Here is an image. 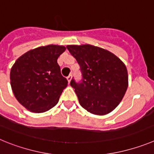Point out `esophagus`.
Listing matches in <instances>:
<instances>
[{"instance_id": "34e87169", "label": "esophagus", "mask_w": 154, "mask_h": 154, "mask_svg": "<svg viewBox=\"0 0 154 154\" xmlns=\"http://www.w3.org/2000/svg\"><path fill=\"white\" fill-rule=\"evenodd\" d=\"M67 80H68V82H69V83H70L71 80H72V75H69L68 76Z\"/></svg>"}]
</instances>
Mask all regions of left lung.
<instances>
[{
  "mask_svg": "<svg viewBox=\"0 0 154 154\" xmlns=\"http://www.w3.org/2000/svg\"><path fill=\"white\" fill-rule=\"evenodd\" d=\"M80 66L82 79L70 85L80 105L95 115H106L117 106L128 87L126 65L112 52L91 45H68Z\"/></svg>",
  "mask_w": 154,
  "mask_h": 154,
  "instance_id": "1",
  "label": "left lung"
}]
</instances>
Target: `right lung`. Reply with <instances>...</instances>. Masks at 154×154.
Returning <instances> with one entry per match:
<instances>
[{"label": "right lung", "mask_w": 154, "mask_h": 154, "mask_svg": "<svg viewBox=\"0 0 154 154\" xmlns=\"http://www.w3.org/2000/svg\"><path fill=\"white\" fill-rule=\"evenodd\" d=\"M65 46L49 45L30 50L11 69V85L17 101L33 112H44L58 103L68 85L57 59Z\"/></svg>", "instance_id": "add662e5"}]
</instances>
